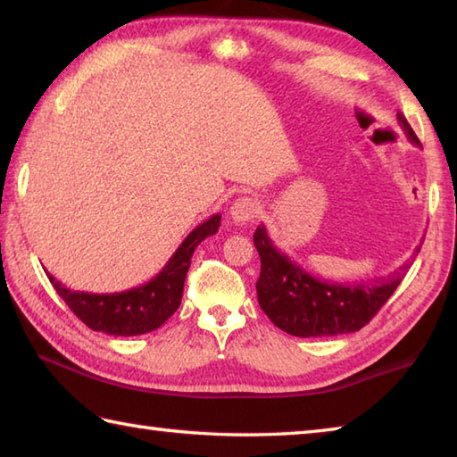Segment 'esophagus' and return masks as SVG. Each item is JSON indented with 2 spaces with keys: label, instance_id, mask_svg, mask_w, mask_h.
<instances>
[{
  "label": "esophagus",
  "instance_id": "34e87169",
  "mask_svg": "<svg viewBox=\"0 0 457 457\" xmlns=\"http://www.w3.org/2000/svg\"><path fill=\"white\" fill-rule=\"evenodd\" d=\"M257 213H259V204L257 200L249 196L236 200L229 208V218L236 226H247V223H251L257 218Z\"/></svg>",
  "mask_w": 457,
  "mask_h": 457
}]
</instances>
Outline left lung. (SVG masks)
Listing matches in <instances>:
<instances>
[{
	"label": "left lung",
	"instance_id": "obj_1",
	"mask_svg": "<svg viewBox=\"0 0 457 457\" xmlns=\"http://www.w3.org/2000/svg\"><path fill=\"white\" fill-rule=\"evenodd\" d=\"M396 120L409 141L420 147L419 137L401 112ZM253 244L261 257V275L255 285L259 306L277 328L296 337L339 336L361 329L391 298L411 267L409 261L377 285L345 287L312 277L288 255L280 253L263 223L255 229ZM419 251L420 247H416L414 255H419Z\"/></svg>",
	"mask_w": 457,
	"mask_h": 457
}]
</instances>
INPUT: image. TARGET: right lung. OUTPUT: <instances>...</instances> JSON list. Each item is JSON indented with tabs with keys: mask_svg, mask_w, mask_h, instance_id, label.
I'll return each instance as SVG.
<instances>
[{
	"mask_svg": "<svg viewBox=\"0 0 457 457\" xmlns=\"http://www.w3.org/2000/svg\"><path fill=\"white\" fill-rule=\"evenodd\" d=\"M220 220L221 216L216 213L200 223L198 228H194L157 277L141 287L123 290V293H82V290L66 288L51 273H46V277L68 308L94 332H104L108 336L147 334L161 328L179 310L184 278H187L194 249L204 239L216 234Z\"/></svg>",
	"mask_w": 457,
	"mask_h": 457,
	"instance_id": "1",
	"label": "right lung"
}]
</instances>
